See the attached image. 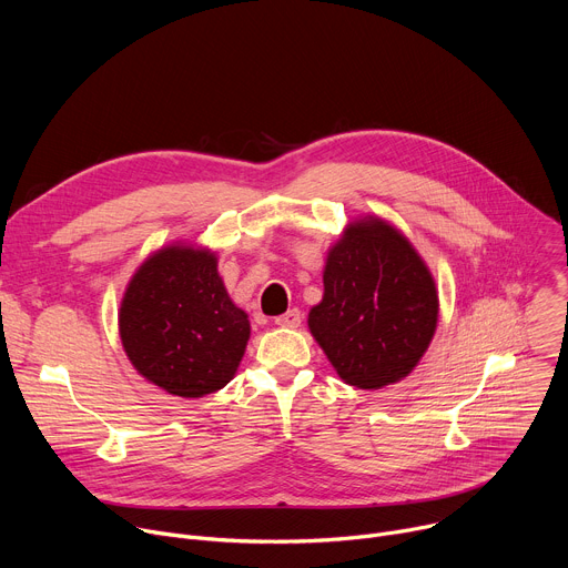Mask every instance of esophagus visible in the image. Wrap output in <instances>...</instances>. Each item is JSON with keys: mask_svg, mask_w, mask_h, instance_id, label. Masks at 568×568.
<instances>
[{"mask_svg": "<svg viewBox=\"0 0 568 568\" xmlns=\"http://www.w3.org/2000/svg\"><path fill=\"white\" fill-rule=\"evenodd\" d=\"M274 323H276V326H281V328H298L301 326V312L296 307L287 310L285 314L276 316Z\"/></svg>", "mask_w": 568, "mask_h": 568, "instance_id": "1", "label": "esophagus"}]
</instances>
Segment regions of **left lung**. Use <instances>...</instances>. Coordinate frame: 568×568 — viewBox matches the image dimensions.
<instances>
[{"instance_id": "1", "label": "left lung", "mask_w": 568, "mask_h": 568, "mask_svg": "<svg viewBox=\"0 0 568 568\" xmlns=\"http://www.w3.org/2000/svg\"><path fill=\"white\" fill-rule=\"evenodd\" d=\"M436 326V281L409 237L377 215L348 222L307 314L337 375L357 388L395 384L418 366Z\"/></svg>"}]
</instances>
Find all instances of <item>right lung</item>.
I'll return each instance as SVG.
<instances>
[{"mask_svg": "<svg viewBox=\"0 0 568 568\" xmlns=\"http://www.w3.org/2000/svg\"><path fill=\"white\" fill-rule=\"evenodd\" d=\"M119 335L139 375L191 399L233 379L252 326L217 274L215 252L178 240L132 274L119 307Z\"/></svg>", "mask_w": 568, "mask_h": 568, "instance_id": "add662e5", "label": "right lung"}]
</instances>
